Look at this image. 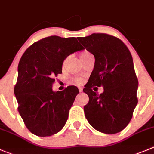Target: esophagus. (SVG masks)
<instances>
[{
    "mask_svg": "<svg viewBox=\"0 0 154 154\" xmlns=\"http://www.w3.org/2000/svg\"><path fill=\"white\" fill-rule=\"evenodd\" d=\"M79 92H82L83 91L82 88H79Z\"/></svg>",
    "mask_w": 154,
    "mask_h": 154,
    "instance_id": "34e87169",
    "label": "esophagus"
}]
</instances>
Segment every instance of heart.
<instances>
[{"instance_id":"obj_1","label":"heart","mask_w":154,"mask_h":154,"mask_svg":"<svg viewBox=\"0 0 154 154\" xmlns=\"http://www.w3.org/2000/svg\"><path fill=\"white\" fill-rule=\"evenodd\" d=\"M90 55H91V54L88 52V51H83L80 54V57H81L82 60L83 61L84 60H85L86 58L90 56ZM67 60H68V58H66V59L64 60L63 63V66H65L66 63V62H67ZM74 81H75V82L76 83V84H81V83L82 82V79L81 78H75L74 79Z\"/></svg>"}]
</instances>
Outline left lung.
<instances>
[{"label": "left lung", "mask_w": 154, "mask_h": 154, "mask_svg": "<svg viewBox=\"0 0 154 154\" xmlns=\"http://www.w3.org/2000/svg\"><path fill=\"white\" fill-rule=\"evenodd\" d=\"M78 39L95 58L94 69L83 89L89 97L84 106L86 119L100 132H119L129 123L137 103L138 81L131 53L119 38L108 34L94 33ZM94 86L103 87V93L94 92Z\"/></svg>", "instance_id": "1"}]
</instances>
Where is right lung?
<instances>
[{
  "label": "right lung",
  "mask_w": 154,
  "mask_h": 154,
  "mask_svg": "<svg viewBox=\"0 0 154 154\" xmlns=\"http://www.w3.org/2000/svg\"><path fill=\"white\" fill-rule=\"evenodd\" d=\"M83 49L76 38L53 35L35 42L23 54L14 94L19 112L32 134L51 136L65 125L79 89L72 85L54 92L52 86L62 73L64 60Z\"/></svg>",
  "instance_id": "1"
}]
</instances>
